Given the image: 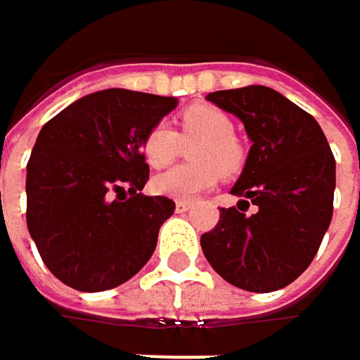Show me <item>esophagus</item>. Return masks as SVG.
Instances as JSON below:
<instances>
[{"label":"esophagus","instance_id":"obj_1","mask_svg":"<svg viewBox=\"0 0 360 360\" xmlns=\"http://www.w3.org/2000/svg\"><path fill=\"white\" fill-rule=\"evenodd\" d=\"M191 206H193L191 202H177V204H175V210H177V212H187Z\"/></svg>","mask_w":360,"mask_h":360}]
</instances>
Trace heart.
Returning <instances> with one entry per match:
<instances>
[{
	"label": "heart",
	"mask_w": 360,
	"mask_h": 360,
	"mask_svg": "<svg viewBox=\"0 0 360 360\" xmlns=\"http://www.w3.org/2000/svg\"><path fill=\"white\" fill-rule=\"evenodd\" d=\"M181 139H200L191 148V160L198 165H181L152 181V189L160 195L189 202L208 191L219 171L231 175L242 165V150L233 137L231 118L214 106H191L181 114V133L169 122H156L141 141V152L150 167L165 169L179 154Z\"/></svg>",
	"instance_id": "1"
}]
</instances>
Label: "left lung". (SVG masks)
<instances>
[{
    "label": "left lung",
    "mask_w": 360,
    "mask_h": 360,
    "mask_svg": "<svg viewBox=\"0 0 360 360\" xmlns=\"http://www.w3.org/2000/svg\"><path fill=\"white\" fill-rule=\"evenodd\" d=\"M208 102L238 116L252 141L217 227L200 238L210 266L231 285L275 292L313 262L333 214L335 160L319 122L264 85L212 91ZM257 206L254 215L241 206Z\"/></svg>",
    "instance_id": "left-lung-1"
}]
</instances>
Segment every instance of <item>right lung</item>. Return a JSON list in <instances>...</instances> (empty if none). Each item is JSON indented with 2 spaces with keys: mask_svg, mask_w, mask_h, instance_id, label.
Wrapping results in <instances>:
<instances>
[{
  "mask_svg": "<svg viewBox=\"0 0 360 360\" xmlns=\"http://www.w3.org/2000/svg\"><path fill=\"white\" fill-rule=\"evenodd\" d=\"M177 98L89 94L43 124L27 165V227L45 266L79 292L129 281L156 250L175 202L143 195L146 133Z\"/></svg>",
  "mask_w": 360,
  "mask_h": 360,
  "instance_id": "obj_1",
  "label": "right lung"
}]
</instances>
